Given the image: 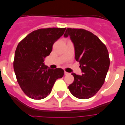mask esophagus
Here are the masks:
<instances>
[{
  "mask_svg": "<svg viewBox=\"0 0 125 125\" xmlns=\"http://www.w3.org/2000/svg\"><path fill=\"white\" fill-rule=\"evenodd\" d=\"M69 73H68V72H64V75H69Z\"/></svg>",
  "mask_w": 125,
  "mask_h": 125,
  "instance_id": "1",
  "label": "esophagus"
}]
</instances>
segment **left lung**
Returning a JSON list of instances; mask_svg holds the SVG:
<instances>
[{"mask_svg":"<svg viewBox=\"0 0 125 125\" xmlns=\"http://www.w3.org/2000/svg\"><path fill=\"white\" fill-rule=\"evenodd\" d=\"M70 36L75 47V60L80 62L82 75L72 73L74 81L69 89L74 97L88 99L104 84L109 67L108 50L92 32L83 28H67L64 37Z\"/></svg>","mask_w":125,"mask_h":125,"instance_id":"obj_1","label":"left lung"}]
</instances>
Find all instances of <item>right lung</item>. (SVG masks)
<instances>
[{
  "instance_id": "right-lung-1",
  "label": "right lung",
  "mask_w": 125,
  "mask_h": 125,
  "mask_svg": "<svg viewBox=\"0 0 125 125\" xmlns=\"http://www.w3.org/2000/svg\"><path fill=\"white\" fill-rule=\"evenodd\" d=\"M65 28H40L28 34L18 44L13 67L17 81L25 94L34 100L47 97L57 79L64 74L62 69H47L44 59Z\"/></svg>"
}]
</instances>
